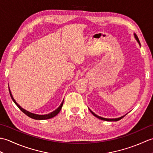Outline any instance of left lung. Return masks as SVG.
I'll list each match as a JSON object with an SVG mask.
<instances>
[{
	"label": "left lung",
	"mask_w": 153,
	"mask_h": 153,
	"mask_svg": "<svg viewBox=\"0 0 153 153\" xmlns=\"http://www.w3.org/2000/svg\"><path fill=\"white\" fill-rule=\"evenodd\" d=\"M134 35H135V39H136V40L137 41V42L138 43H139V45H141L140 44V42H139V38H138V37H137V35H136L135 33L134 34ZM90 111H91V112L95 116V117H97V118H99V119H100V120H105V121H110V122H116V121H118V120H121L122 118H123V117H124L125 116H121V117H120V118H113V119H109V118H102V117H100V116H97V114H95V113H93L91 110H89Z\"/></svg>",
	"instance_id": "left-lung-1"
}]
</instances>
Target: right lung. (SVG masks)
I'll list each match as a JSON object with an SVG mask.
<instances>
[{"label": "right lung", "instance_id": "add662e5", "mask_svg": "<svg viewBox=\"0 0 153 153\" xmlns=\"http://www.w3.org/2000/svg\"><path fill=\"white\" fill-rule=\"evenodd\" d=\"M9 92H10V97H11V98H12V100L14 102V103L16 104V105H17V106L18 107V108H19V109H20V110H22V111L25 114H26L27 116L30 117V118H33V119H35V120H47V119H50V118H53V117H54L55 116H56V115L58 114L60 112V110H61V108H62V107L63 103H64V100H63L62 102L61 105H60V106L58 107V108L56 110H55L54 111H53V112L48 114H45V115L35 114L31 113V112H30L27 111V110H24V108H22V107H21L20 106H19L17 102H16V100H14V99L13 98V97H12V95L11 92H10V89H9Z\"/></svg>", "mask_w": 153, "mask_h": 153}]
</instances>
